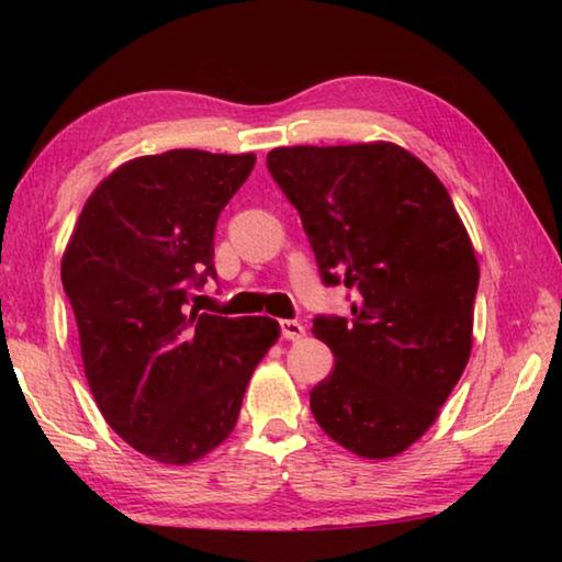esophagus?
<instances>
[{
  "instance_id": "1",
  "label": "esophagus",
  "mask_w": 562,
  "mask_h": 562,
  "mask_svg": "<svg viewBox=\"0 0 562 562\" xmlns=\"http://www.w3.org/2000/svg\"><path fill=\"white\" fill-rule=\"evenodd\" d=\"M280 329H282V337L284 339L297 341V339L304 337V325H302V322H297V319H282L280 322Z\"/></svg>"
}]
</instances>
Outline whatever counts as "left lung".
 <instances>
[{
	"label": "left lung",
	"mask_w": 562,
	"mask_h": 562,
	"mask_svg": "<svg viewBox=\"0 0 562 562\" xmlns=\"http://www.w3.org/2000/svg\"><path fill=\"white\" fill-rule=\"evenodd\" d=\"M268 168L351 319L315 317L335 369L310 392L329 439L392 459L436 422L471 357L479 260L449 190L402 146H292Z\"/></svg>",
	"instance_id": "1"
}]
</instances>
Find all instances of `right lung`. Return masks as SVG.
Listing matches in <instances>:
<instances>
[{
	"mask_svg": "<svg viewBox=\"0 0 562 562\" xmlns=\"http://www.w3.org/2000/svg\"><path fill=\"white\" fill-rule=\"evenodd\" d=\"M252 166V154L193 148L133 158L89 195L66 245L61 282L91 394L158 463H193L231 436L280 337L270 317L188 310L190 284L215 278L217 217Z\"/></svg>",
	"mask_w": 562,
	"mask_h": 562,
	"instance_id": "right-lung-1",
	"label": "right lung"
}]
</instances>
